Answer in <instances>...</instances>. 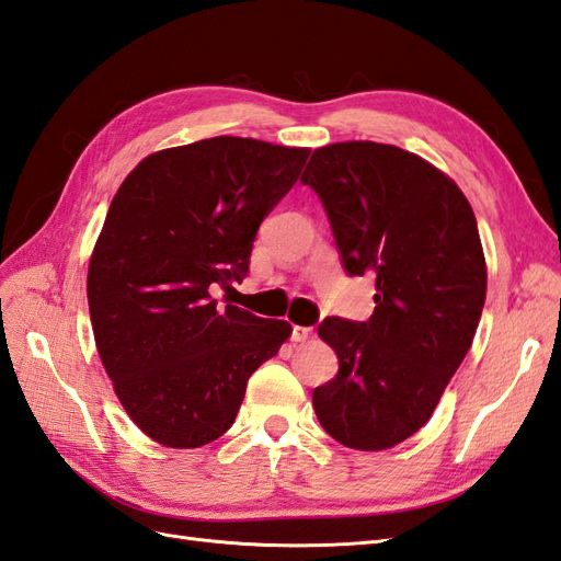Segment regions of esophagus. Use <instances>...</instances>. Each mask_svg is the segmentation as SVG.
Wrapping results in <instances>:
<instances>
[{
	"mask_svg": "<svg viewBox=\"0 0 561 561\" xmlns=\"http://www.w3.org/2000/svg\"><path fill=\"white\" fill-rule=\"evenodd\" d=\"M310 336H312V327H298V324L294 327V332H291L294 341L300 343V341H308Z\"/></svg>",
	"mask_w": 561,
	"mask_h": 561,
	"instance_id": "1",
	"label": "esophagus"
}]
</instances>
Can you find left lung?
I'll return each mask as SVG.
<instances>
[{"label": "left lung", "mask_w": 561, "mask_h": 561, "mask_svg": "<svg viewBox=\"0 0 561 561\" xmlns=\"http://www.w3.org/2000/svg\"><path fill=\"white\" fill-rule=\"evenodd\" d=\"M300 182L320 196L351 277H375L367 322L327 318L339 375L312 391L332 438L386 450L428 422L462 365L485 304L477 218L459 186L391 144L314 149Z\"/></svg>", "instance_id": "1"}]
</instances>
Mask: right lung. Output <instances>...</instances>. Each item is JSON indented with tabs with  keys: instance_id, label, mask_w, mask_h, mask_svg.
Listing matches in <instances>:
<instances>
[{
	"instance_id": "add662e5",
	"label": "right lung",
	"mask_w": 561,
	"mask_h": 561,
	"mask_svg": "<svg viewBox=\"0 0 561 561\" xmlns=\"http://www.w3.org/2000/svg\"><path fill=\"white\" fill-rule=\"evenodd\" d=\"M310 149L213 137L144 158L113 196L88 272L99 357L130 420L168 448L234 424L253 371L291 324L220 306Z\"/></svg>"
}]
</instances>
